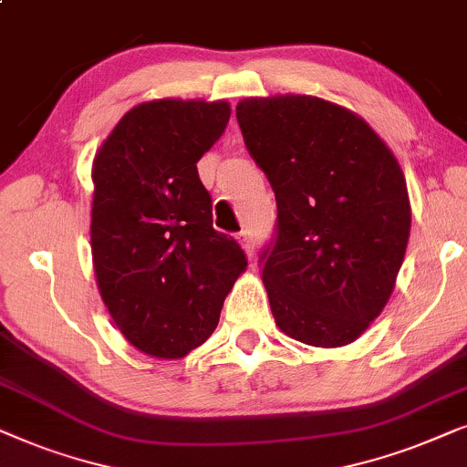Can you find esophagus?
<instances>
[{"label":"esophagus","mask_w":467,"mask_h":467,"mask_svg":"<svg viewBox=\"0 0 467 467\" xmlns=\"http://www.w3.org/2000/svg\"><path fill=\"white\" fill-rule=\"evenodd\" d=\"M239 244L244 245L247 256L254 258V252H256V244H254V234L250 233V230H244V233H239Z\"/></svg>","instance_id":"obj_1"}]
</instances>
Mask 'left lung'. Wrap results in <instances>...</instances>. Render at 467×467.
Listing matches in <instances>:
<instances>
[{
    "instance_id": "left-lung-1",
    "label": "left lung",
    "mask_w": 467,
    "mask_h": 467,
    "mask_svg": "<svg viewBox=\"0 0 467 467\" xmlns=\"http://www.w3.org/2000/svg\"><path fill=\"white\" fill-rule=\"evenodd\" d=\"M237 121L275 192L258 265L277 327L307 346L350 344L406 256L412 215L395 155L358 115L312 96L247 98Z\"/></svg>"
}]
</instances>
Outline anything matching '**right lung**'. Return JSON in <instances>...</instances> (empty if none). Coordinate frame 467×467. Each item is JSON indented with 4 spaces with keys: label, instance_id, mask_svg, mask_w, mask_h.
<instances>
[{
    "label": "right lung",
    "instance_id": "right-lung-1",
    "mask_svg": "<svg viewBox=\"0 0 467 467\" xmlns=\"http://www.w3.org/2000/svg\"><path fill=\"white\" fill-rule=\"evenodd\" d=\"M228 119L226 102L139 104L93 160L99 295L123 337L151 357L182 358L201 346L247 266L237 239L213 228L196 169Z\"/></svg>",
    "mask_w": 467,
    "mask_h": 467
}]
</instances>
